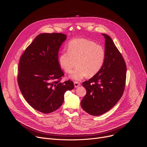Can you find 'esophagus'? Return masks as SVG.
Returning a JSON list of instances; mask_svg holds the SVG:
<instances>
[{
	"label": "esophagus",
	"mask_w": 147,
	"mask_h": 147,
	"mask_svg": "<svg viewBox=\"0 0 147 147\" xmlns=\"http://www.w3.org/2000/svg\"><path fill=\"white\" fill-rule=\"evenodd\" d=\"M74 84L75 88H77V87H78L80 86V83L78 82L75 81V82H74Z\"/></svg>",
	"instance_id": "obj_1"
}]
</instances>
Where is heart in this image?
<instances>
[{
  "mask_svg": "<svg viewBox=\"0 0 147 147\" xmlns=\"http://www.w3.org/2000/svg\"><path fill=\"white\" fill-rule=\"evenodd\" d=\"M67 51L60 53L58 62L63 70L70 73L74 62L77 61V68L70 76L72 80L80 81L87 76H94L103 65L105 51L102 46L92 40L83 38L73 39L69 43Z\"/></svg>",
  "mask_w": 147,
  "mask_h": 147,
  "instance_id": "heart-1",
  "label": "heart"
}]
</instances>
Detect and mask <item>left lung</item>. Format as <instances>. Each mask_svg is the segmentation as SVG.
Here are the masks:
<instances>
[{
	"label": "left lung",
	"instance_id": "obj_1",
	"mask_svg": "<svg viewBox=\"0 0 147 147\" xmlns=\"http://www.w3.org/2000/svg\"><path fill=\"white\" fill-rule=\"evenodd\" d=\"M102 34L105 38L103 65L97 74L82 82L87 94L81 106L93 116H100L115 105L123 95L126 79V65L121 54L112 38Z\"/></svg>",
	"mask_w": 147,
	"mask_h": 147
}]
</instances>
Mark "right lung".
<instances>
[{"mask_svg":"<svg viewBox=\"0 0 147 147\" xmlns=\"http://www.w3.org/2000/svg\"><path fill=\"white\" fill-rule=\"evenodd\" d=\"M66 39L61 33L38 35L21 56L17 80L24 98L35 110L51 113L59 108L65 93L74 88L70 80L60 82L64 73L58 62L59 51Z\"/></svg>","mask_w":147,"mask_h":147,"instance_id":"add662e5","label":"right lung"}]
</instances>
